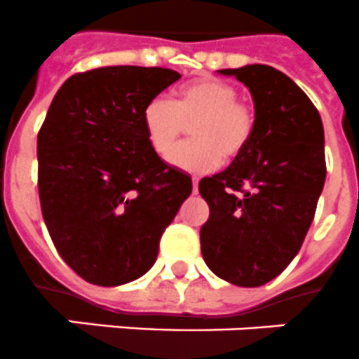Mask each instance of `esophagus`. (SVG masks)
<instances>
[{"label":"esophagus","instance_id":"1","mask_svg":"<svg viewBox=\"0 0 359 359\" xmlns=\"http://www.w3.org/2000/svg\"><path fill=\"white\" fill-rule=\"evenodd\" d=\"M191 189H194V194H197V191H199V179H197V177H194V179H191Z\"/></svg>","mask_w":359,"mask_h":359}]
</instances>
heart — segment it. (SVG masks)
I'll return each mask as SVG.
<instances>
[{"label":"heart","instance_id":"heart-1","mask_svg":"<svg viewBox=\"0 0 359 359\" xmlns=\"http://www.w3.org/2000/svg\"><path fill=\"white\" fill-rule=\"evenodd\" d=\"M256 121L255 103L238 97L234 84L221 79L184 84L173 101L154 97L142 112L147 142L158 156H168L185 127L194 125V140L170 155L171 165L191 173L215 170L223 156L238 158L255 136Z\"/></svg>","mask_w":359,"mask_h":359}]
</instances>
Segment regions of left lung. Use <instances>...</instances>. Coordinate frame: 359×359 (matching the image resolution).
<instances>
[{"label": "left lung", "mask_w": 359, "mask_h": 359, "mask_svg": "<svg viewBox=\"0 0 359 359\" xmlns=\"http://www.w3.org/2000/svg\"><path fill=\"white\" fill-rule=\"evenodd\" d=\"M245 84L258 121L247 149L199 182L208 203L201 252L215 275L241 287L278 276L301 250L326 179L325 130L310 97L278 69H219Z\"/></svg>", "instance_id": "8db88e82"}]
</instances>
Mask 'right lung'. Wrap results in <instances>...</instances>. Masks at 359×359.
Returning <instances> with one entry per match:
<instances>
[{"mask_svg": "<svg viewBox=\"0 0 359 359\" xmlns=\"http://www.w3.org/2000/svg\"><path fill=\"white\" fill-rule=\"evenodd\" d=\"M180 74L104 66L60 86L38 130V195L55 249L90 284L145 275L191 179L151 149L142 112Z\"/></svg>", "mask_w": 359, "mask_h": 359, "instance_id": "right-lung-1", "label": "right lung"}]
</instances>
